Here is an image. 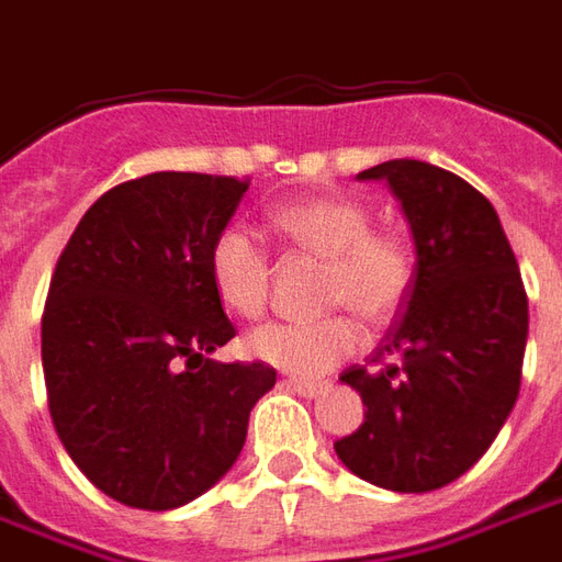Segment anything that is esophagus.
I'll return each mask as SVG.
<instances>
[{"label":"esophagus","mask_w":562,"mask_h":562,"mask_svg":"<svg viewBox=\"0 0 562 562\" xmlns=\"http://www.w3.org/2000/svg\"><path fill=\"white\" fill-rule=\"evenodd\" d=\"M282 385H285V389L297 391V394H304V397H313V394H318V391H322V382H313V379H297V376L282 379Z\"/></svg>","instance_id":"esophagus-1"}]
</instances>
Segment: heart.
<instances>
[{
	"label": "heart",
	"instance_id": "heart-1",
	"mask_svg": "<svg viewBox=\"0 0 562 562\" xmlns=\"http://www.w3.org/2000/svg\"><path fill=\"white\" fill-rule=\"evenodd\" d=\"M270 225L306 256L325 258L322 301L346 306L367 325H385L401 313L415 285V249L394 228H373L367 204L342 195H313L270 210ZM270 256L244 225H225L210 244V282L232 313L261 316L270 301ZM361 325L349 313L316 322H270L246 337V349L265 364L318 376L361 346Z\"/></svg>",
	"mask_w": 562,
	"mask_h": 562
}]
</instances>
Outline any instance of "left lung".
I'll use <instances>...</instances> for the list:
<instances>
[{
	"label": "left lung",
	"instance_id": "left-lung-1",
	"mask_svg": "<svg viewBox=\"0 0 562 562\" xmlns=\"http://www.w3.org/2000/svg\"><path fill=\"white\" fill-rule=\"evenodd\" d=\"M358 180H389L418 261L373 370L340 376L367 409L334 451L364 482L424 494L470 470L518 401L527 292L494 204L458 173L391 159Z\"/></svg>",
	"mask_w": 562,
	"mask_h": 562
}]
</instances>
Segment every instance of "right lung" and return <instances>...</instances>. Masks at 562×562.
Listing matches in <instances>:
<instances>
[{
  "label": "right lung",
  "mask_w": 562,
  "mask_h": 562,
  "mask_svg": "<svg viewBox=\"0 0 562 562\" xmlns=\"http://www.w3.org/2000/svg\"><path fill=\"white\" fill-rule=\"evenodd\" d=\"M246 189L192 171L126 180L56 261L42 316L50 418L78 470L123 506L165 512L213 487L277 382L265 361L210 358L237 334L210 282V244Z\"/></svg>",
  "instance_id": "add662e5"
}]
</instances>
